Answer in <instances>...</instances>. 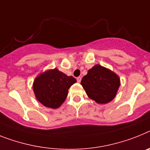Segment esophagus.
I'll return each mask as SVG.
<instances>
[{
  "label": "esophagus",
  "instance_id": "1",
  "mask_svg": "<svg viewBox=\"0 0 150 150\" xmlns=\"http://www.w3.org/2000/svg\"><path fill=\"white\" fill-rule=\"evenodd\" d=\"M81 77H78L77 78V81L79 83L81 82Z\"/></svg>",
  "mask_w": 150,
  "mask_h": 150
}]
</instances>
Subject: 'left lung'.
Instances as JSON below:
<instances>
[{
    "instance_id": "8db88e82",
    "label": "left lung",
    "mask_w": 150,
    "mask_h": 150,
    "mask_svg": "<svg viewBox=\"0 0 150 150\" xmlns=\"http://www.w3.org/2000/svg\"><path fill=\"white\" fill-rule=\"evenodd\" d=\"M81 85L89 98L99 104H104L116 97L120 79L110 69L98 64L88 71L81 79Z\"/></svg>"
}]
</instances>
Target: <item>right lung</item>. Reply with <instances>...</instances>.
Here are the masks:
<instances>
[{"instance_id": "obj_1", "label": "right lung", "mask_w": 150, "mask_h": 150, "mask_svg": "<svg viewBox=\"0 0 150 150\" xmlns=\"http://www.w3.org/2000/svg\"><path fill=\"white\" fill-rule=\"evenodd\" d=\"M75 82V78L68 76L58 69H48L36 76L33 90L36 100L43 106L56 109L63 104L69 89Z\"/></svg>"}]
</instances>
